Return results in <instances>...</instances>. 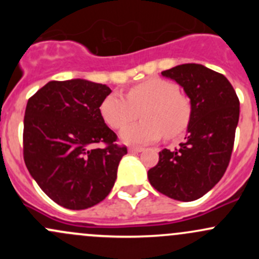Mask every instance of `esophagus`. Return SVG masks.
I'll use <instances>...</instances> for the list:
<instances>
[{
	"instance_id": "34e87169",
	"label": "esophagus",
	"mask_w": 259,
	"mask_h": 259,
	"mask_svg": "<svg viewBox=\"0 0 259 259\" xmlns=\"http://www.w3.org/2000/svg\"><path fill=\"white\" fill-rule=\"evenodd\" d=\"M127 150H129V153H142V151L144 150V149L140 148V146H130V148L127 149Z\"/></svg>"
}]
</instances>
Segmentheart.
I'll use <instances>...</instances> for the list:
<instances>
[{
  "label": "heart",
  "mask_w": 259,
  "mask_h": 259,
  "mask_svg": "<svg viewBox=\"0 0 259 259\" xmlns=\"http://www.w3.org/2000/svg\"><path fill=\"white\" fill-rule=\"evenodd\" d=\"M143 109L142 122L129 125L120 133V139L126 144H149L166 138H176L187 129L192 114L190 103L180 95L173 82L150 77L133 86L127 95L109 94L100 105V114L113 129H121L129 124Z\"/></svg>",
  "instance_id": "b5f03b06"
}]
</instances>
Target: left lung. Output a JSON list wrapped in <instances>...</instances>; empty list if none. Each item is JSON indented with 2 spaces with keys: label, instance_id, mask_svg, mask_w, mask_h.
<instances>
[{
  "label": "left lung",
  "instance_id": "left-lung-1",
  "mask_svg": "<svg viewBox=\"0 0 259 259\" xmlns=\"http://www.w3.org/2000/svg\"><path fill=\"white\" fill-rule=\"evenodd\" d=\"M161 75L182 86L192 114L185 142L176 150L163 149L148 178L161 194L192 202L209 192L226 173L239 120V100L224 75L203 65H178Z\"/></svg>",
  "mask_w": 259,
  "mask_h": 259
}]
</instances>
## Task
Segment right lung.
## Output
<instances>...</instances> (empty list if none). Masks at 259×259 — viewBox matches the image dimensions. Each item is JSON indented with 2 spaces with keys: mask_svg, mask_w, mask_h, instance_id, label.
Segmentation results:
<instances>
[{
  "mask_svg": "<svg viewBox=\"0 0 259 259\" xmlns=\"http://www.w3.org/2000/svg\"><path fill=\"white\" fill-rule=\"evenodd\" d=\"M111 93L85 79L50 81L27 101L23 119V159L49 198L72 210L105 199L127 153L115 144L100 105ZM99 142L105 148H96Z\"/></svg>",
  "mask_w": 259,
  "mask_h": 259,
  "instance_id": "obj_1",
  "label": "right lung"
}]
</instances>
